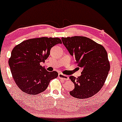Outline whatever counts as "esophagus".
<instances>
[{"mask_svg":"<svg viewBox=\"0 0 122 122\" xmlns=\"http://www.w3.org/2000/svg\"><path fill=\"white\" fill-rule=\"evenodd\" d=\"M58 76H59V78H61V79H63V80H64V81L69 79V76H66V75H64V74H61V73H59V75H58Z\"/></svg>","mask_w":122,"mask_h":122,"instance_id":"34e87169","label":"esophagus"}]
</instances>
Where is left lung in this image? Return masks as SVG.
I'll use <instances>...</instances> for the list:
<instances>
[{
    "mask_svg": "<svg viewBox=\"0 0 122 122\" xmlns=\"http://www.w3.org/2000/svg\"><path fill=\"white\" fill-rule=\"evenodd\" d=\"M63 44L83 69L78 78L70 76L75 87L69 92L77 99H86L94 96L104 85L110 70L108 54L104 46L82 36L61 38Z\"/></svg>",
    "mask_w": 122,
    "mask_h": 122,
    "instance_id": "obj_1",
    "label": "left lung"
}]
</instances>
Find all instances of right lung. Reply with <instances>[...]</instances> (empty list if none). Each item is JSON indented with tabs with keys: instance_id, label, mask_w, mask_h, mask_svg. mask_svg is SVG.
<instances>
[{
	"instance_id": "1",
	"label": "right lung",
	"mask_w": 122,
	"mask_h": 122,
	"mask_svg": "<svg viewBox=\"0 0 122 122\" xmlns=\"http://www.w3.org/2000/svg\"><path fill=\"white\" fill-rule=\"evenodd\" d=\"M61 43L59 38L41 37L26 40L13 48L9 65L21 91L28 94H38L47 88L51 80L57 77L56 71H48L41 63L47 59L53 46Z\"/></svg>"
}]
</instances>
